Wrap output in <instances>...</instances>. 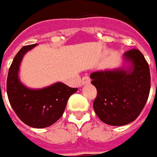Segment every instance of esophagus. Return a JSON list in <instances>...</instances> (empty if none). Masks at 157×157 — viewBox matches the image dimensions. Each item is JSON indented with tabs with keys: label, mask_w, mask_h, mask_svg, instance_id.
Masks as SVG:
<instances>
[{
	"label": "esophagus",
	"mask_w": 157,
	"mask_h": 157,
	"mask_svg": "<svg viewBox=\"0 0 157 157\" xmlns=\"http://www.w3.org/2000/svg\"><path fill=\"white\" fill-rule=\"evenodd\" d=\"M90 78L88 77V76H85V77H83L82 78V80H81V84L82 85H86L88 83H90Z\"/></svg>",
	"instance_id": "34e87169"
}]
</instances>
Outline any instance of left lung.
<instances>
[{
	"label": "left lung",
	"instance_id": "8db88e82",
	"mask_svg": "<svg viewBox=\"0 0 157 157\" xmlns=\"http://www.w3.org/2000/svg\"><path fill=\"white\" fill-rule=\"evenodd\" d=\"M128 67L93 72L90 78L97 89L94 101L96 114L105 124L124 126L142 111L150 91L148 62L137 49L125 52Z\"/></svg>",
	"mask_w": 157,
	"mask_h": 157
}]
</instances>
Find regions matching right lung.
Returning <instances> with one entry per match:
<instances>
[{
  "instance_id": "right-lung-1",
  "label": "right lung",
  "mask_w": 157,
  "mask_h": 157,
  "mask_svg": "<svg viewBox=\"0 0 157 157\" xmlns=\"http://www.w3.org/2000/svg\"><path fill=\"white\" fill-rule=\"evenodd\" d=\"M36 44L23 46L15 55L9 70L7 94L9 103L23 123L36 128H47L63 115L68 99L77 92L65 84L57 82L42 89H30L19 79V68L25 53Z\"/></svg>"
}]
</instances>
